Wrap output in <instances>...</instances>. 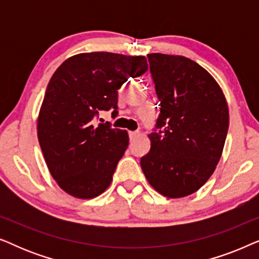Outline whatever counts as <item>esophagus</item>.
I'll return each instance as SVG.
<instances>
[{
	"instance_id": "1",
	"label": "esophagus",
	"mask_w": 259,
	"mask_h": 259,
	"mask_svg": "<svg viewBox=\"0 0 259 259\" xmlns=\"http://www.w3.org/2000/svg\"><path fill=\"white\" fill-rule=\"evenodd\" d=\"M128 136H130L131 140H134L138 136H139V132H136V131H131V132H128Z\"/></svg>"
}]
</instances>
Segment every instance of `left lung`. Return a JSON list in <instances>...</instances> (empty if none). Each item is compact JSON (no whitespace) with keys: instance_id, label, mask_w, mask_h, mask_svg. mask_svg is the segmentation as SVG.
Segmentation results:
<instances>
[{"instance_id":"left-lung-1","label":"left lung","mask_w":259,"mask_h":259,"mask_svg":"<svg viewBox=\"0 0 259 259\" xmlns=\"http://www.w3.org/2000/svg\"><path fill=\"white\" fill-rule=\"evenodd\" d=\"M147 58L160 114L141 169L162 196L183 198L214 172L229 130L228 104L217 81L197 62L160 53Z\"/></svg>"}]
</instances>
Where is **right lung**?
Segmentation results:
<instances>
[{
  "label": "right lung",
  "mask_w": 259,
  "mask_h": 259,
  "mask_svg": "<svg viewBox=\"0 0 259 259\" xmlns=\"http://www.w3.org/2000/svg\"><path fill=\"white\" fill-rule=\"evenodd\" d=\"M148 69L145 56L107 52L67 59L49 81L37 119V138L49 172L70 196L92 199L111 185L128 146V133L95 125L99 112L118 115V90Z\"/></svg>",
  "instance_id": "right-lung-1"
}]
</instances>
